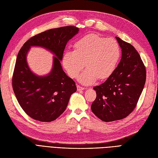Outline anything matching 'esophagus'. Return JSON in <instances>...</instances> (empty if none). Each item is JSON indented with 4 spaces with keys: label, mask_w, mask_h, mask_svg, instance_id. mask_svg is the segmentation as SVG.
I'll use <instances>...</instances> for the list:
<instances>
[{
    "label": "esophagus",
    "mask_w": 158,
    "mask_h": 158,
    "mask_svg": "<svg viewBox=\"0 0 158 158\" xmlns=\"http://www.w3.org/2000/svg\"><path fill=\"white\" fill-rule=\"evenodd\" d=\"M77 91H82V90H83V89H85V88L84 87H81V86H79V85H77Z\"/></svg>",
    "instance_id": "obj_1"
}]
</instances>
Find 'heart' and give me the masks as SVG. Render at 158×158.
Masks as SVG:
<instances>
[{"instance_id":"heart-1","label":"heart","mask_w":158,"mask_h":158,"mask_svg":"<svg viewBox=\"0 0 158 158\" xmlns=\"http://www.w3.org/2000/svg\"><path fill=\"white\" fill-rule=\"evenodd\" d=\"M121 56L118 43L96 34H89L74 44V51H66L63 56V65L68 75L76 78L83 70L79 80L85 85L107 79L113 74Z\"/></svg>"}]
</instances>
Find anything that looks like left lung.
Returning <instances> with one entry per match:
<instances>
[{
	"label": "left lung",
	"instance_id": "1",
	"mask_svg": "<svg viewBox=\"0 0 158 158\" xmlns=\"http://www.w3.org/2000/svg\"><path fill=\"white\" fill-rule=\"evenodd\" d=\"M121 48V59L113 74L95 86L93 113L106 122L122 119L134 110L143 91L146 70L139 54L130 43L116 37Z\"/></svg>",
	"mask_w": 158,
	"mask_h": 158
}]
</instances>
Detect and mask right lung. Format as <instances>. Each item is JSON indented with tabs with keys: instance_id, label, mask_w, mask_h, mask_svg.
Segmentation results:
<instances>
[{
	"instance_id": "obj_1",
	"label": "right lung",
	"mask_w": 158,
	"mask_h": 158,
	"mask_svg": "<svg viewBox=\"0 0 158 158\" xmlns=\"http://www.w3.org/2000/svg\"><path fill=\"white\" fill-rule=\"evenodd\" d=\"M73 26L52 29L33 36L19 51L13 76V88L26 114L43 122L54 121L66 110L71 95L77 91L73 80L63 70L60 60L67 42L78 33ZM46 48L55 55L52 71L38 76L30 69L26 55L31 46Z\"/></svg>"
}]
</instances>
